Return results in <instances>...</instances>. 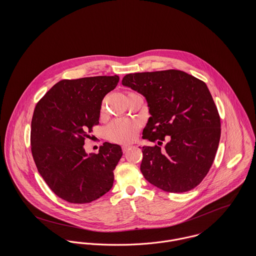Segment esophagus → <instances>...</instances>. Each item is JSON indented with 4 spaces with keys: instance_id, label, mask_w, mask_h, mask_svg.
Instances as JSON below:
<instances>
[{
    "instance_id": "esophagus-1",
    "label": "esophagus",
    "mask_w": 256,
    "mask_h": 256,
    "mask_svg": "<svg viewBox=\"0 0 256 256\" xmlns=\"http://www.w3.org/2000/svg\"><path fill=\"white\" fill-rule=\"evenodd\" d=\"M130 148H132L131 145H124V146H122V150L125 152H127Z\"/></svg>"
}]
</instances>
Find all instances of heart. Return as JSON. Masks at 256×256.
<instances>
[{
    "label": "heart",
    "mask_w": 256,
    "mask_h": 256,
    "mask_svg": "<svg viewBox=\"0 0 256 256\" xmlns=\"http://www.w3.org/2000/svg\"><path fill=\"white\" fill-rule=\"evenodd\" d=\"M104 106H102V110ZM139 130L137 122L127 119H116L106 129L108 139L118 144H128L135 140Z\"/></svg>",
    "instance_id": "obj_1"
}]
</instances>
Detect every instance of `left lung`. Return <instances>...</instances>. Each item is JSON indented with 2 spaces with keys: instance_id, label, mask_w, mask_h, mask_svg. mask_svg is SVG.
Wrapping results in <instances>:
<instances>
[{
  "instance_id": "8db88e82",
  "label": "left lung",
  "mask_w": 256,
  "mask_h": 256,
  "mask_svg": "<svg viewBox=\"0 0 256 256\" xmlns=\"http://www.w3.org/2000/svg\"><path fill=\"white\" fill-rule=\"evenodd\" d=\"M122 84L146 98L150 117L143 139L158 143L142 148L144 178L166 192L196 187L214 162L220 137L219 113L206 84L182 71L166 70L128 74Z\"/></svg>"
}]
</instances>
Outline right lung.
<instances>
[{"instance_id":"add662e5","label":"right lung","mask_w":256,"mask_h":256,"mask_svg":"<svg viewBox=\"0 0 256 256\" xmlns=\"http://www.w3.org/2000/svg\"><path fill=\"white\" fill-rule=\"evenodd\" d=\"M118 76L62 80L37 102L32 120V152L38 172L63 200L90 203L111 189L121 146L104 143L98 154L84 145L98 124L104 98L114 90Z\"/></svg>"}]
</instances>
